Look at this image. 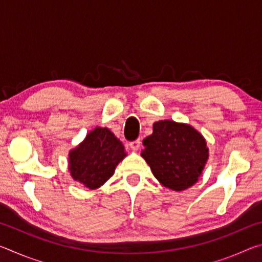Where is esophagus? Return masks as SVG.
<instances>
[{
    "label": "esophagus",
    "mask_w": 262,
    "mask_h": 262,
    "mask_svg": "<svg viewBox=\"0 0 262 262\" xmlns=\"http://www.w3.org/2000/svg\"><path fill=\"white\" fill-rule=\"evenodd\" d=\"M140 145H141V140L137 139L135 141H132L129 143V147L132 150H134V151H136V150L140 149Z\"/></svg>",
    "instance_id": "1"
}]
</instances>
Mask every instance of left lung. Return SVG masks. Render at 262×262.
<instances>
[{
	"label": "left lung",
	"mask_w": 262,
	"mask_h": 262,
	"mask_svg": "<svg viewBox=\"0 0 262 262\" xmlns=\"http://www.w3.org/2000/svg\"><path fill=\"white\" fill-rule=\"evenodd\" d=\"M141 156L154 176L165 187L187 189L200 178L209 157L207 142L187 123L161 120L154 123L152 134L143 140Z\"/></svg>",
	"instance_id": "left-lung-1"
}]
</instances>
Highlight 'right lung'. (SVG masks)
I'll use <instances>...</instances> for the list:
<instances>
[{
    "instance_id": "1",
    "label": "right lung",
    "mask_w": 262,
    "mask_h": 262,
    "mask_svg": "<svg viewBox=\"0 0 262 262\" xmlns=\"http://www.w3.org/2000/svg\"><path fill=\"white\" fill-rule=\"evenodd\" d=\"M126 156L121 141L108 128L96 127L69 151L70 174L86 188L97 189L113 176Z\"/></svg>"
}]
</instances>
